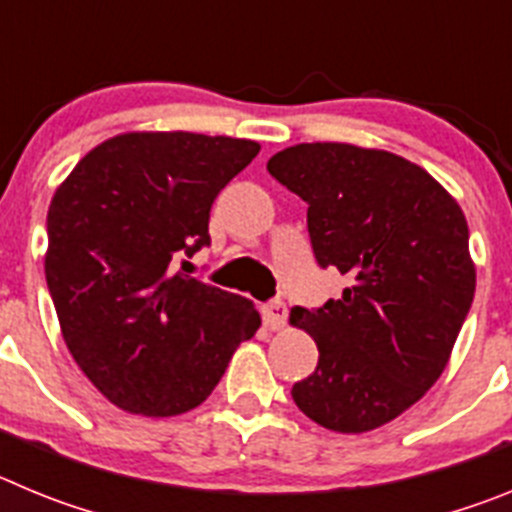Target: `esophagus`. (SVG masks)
<instances>
[{
    "label": "esophagus",
    "mask_w": 512,
    "mask_h": 512,
    "mask_svg": "<svg viewBox=\"0 0 512 512\" xmlns=\"http://www.w3.org/2000/svg\"><path fill=\"white\" fill-rule=\"evenodd\" d=\"M287 305H284L282 300H271L266 302L264 307H261V315H264V323L269 325L271 330H279L284 328V323H287Z\"/></svg>",
    "instance_id": "esophagus-1"
}]
</instances>
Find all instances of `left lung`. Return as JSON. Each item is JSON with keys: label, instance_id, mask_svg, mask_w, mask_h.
<instances>
[{"label": "left lung", "instance_id": "left-lung-1", "mask_svg": "<svg viewBox=\"0 0 512 512\" xmlns=\"http://www.w3.org/2000/svg\"><path fill=\"white\" fill-rule=\"evenodd\" d=\"M307 202L312 253L348 287L289 320L318 343V366L292 387L328 431L366 433L431 390L474 300L459 202L418 164L351 143H300L266 164Z\"/></svg>", "mask_w": 512, "mask_h": 512}]
</instances>
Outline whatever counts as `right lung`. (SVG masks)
I'll return each instance as SVG.
<instances>
[{
  "instance_id": "right-lung-1",
  "label": "right lung",
  "mask_w": 512,
  "mask_h": 512,
  "mask_svg": "<svg viewBox=\"0 0 512 512\" xmlns=\"http://www.w3.org/2000/svg\"><path fill=\"white\" fill-rule=\"evenodd\" d=\"M259 151L228 135L122 133L53 194L45 279L63 341L117 408H197L259 330L251 300L176 271L182 253L210 246L212 202Z\"/></svg>"
}]
</instances>
